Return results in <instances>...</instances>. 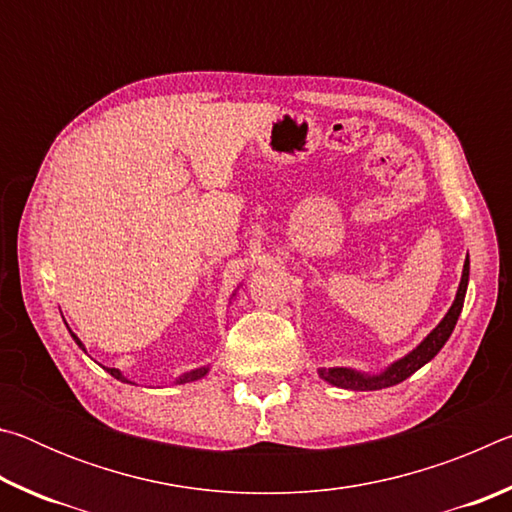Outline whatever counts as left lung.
<instances>
[{
	"label": "left lung",
	"instance_id": "1",
	"mask_svg": "<svg viewBox=\"0 0 512 512\" xmlns=\"http://www.w3.org/2000/svg\"><path fill=\"white\" fill-rule=\"evenodd\" d=\"M467 282H470V255L465 257L461 284H458L456 298L452 302V307L447 309L443 320H440V323L433 327L411 352H406L404 357L388 363L384 370L363 372L348 366H334V368H318V377L325 379L327 384H332L336 388H345V391H381V388L395 386L400 384V381L409 379L415 370H420L424 363H429L433 357H436V354L443 350V345L447 343L449 336H452L456 320L463 311Z\"/></svg>",
	"mask_w": 512,
	"mask_h": 512
}]
</instances>
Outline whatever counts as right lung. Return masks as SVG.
Returning a JSON list of instances; mask_svg holds the SVG:
<instances>
[{
  "label": "right lung",
  "mask_w": 512,
  "mask_h": 512,
  "mask_svg": "<svg viewBox=\"0 0 512 512\" xmlns=\"http://www.w3.org/2000/svg\"><path fill=\"white\" fill-rule=\"evenodd\" d=\"M239 287H241V284H239ZM237 287V289H239ZM237 289L235 291H232V298H235L237 296ZM67 325V323H65ZM67 329H69V325H67ZM69 334H72V339L76 341V345H79V348L83 350V352H88V350H85V345H83V341L79 339V336H76L74 332H72V329H69ZM108 372H110V375L112 377H115V379H119V381H124V384H135V381L133 379H128L126 375H124V372H121L119 368H106ZM207 372H210V366H201V368H194V370H187V372H183V375H178L176 379H173V384H176V386H180V384H189V381H198V379H203L205 375H207Z\"/></svg>",
  "instance_id": "right-lung-1"
}]
</instances>
